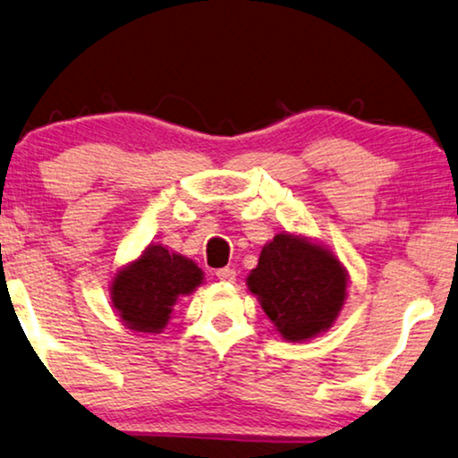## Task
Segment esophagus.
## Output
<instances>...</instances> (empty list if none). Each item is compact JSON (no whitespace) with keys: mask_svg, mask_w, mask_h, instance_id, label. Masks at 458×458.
<instances>
[{"mask_svg":"<svg viewBox=\"0 0 458 458\" xmlns=\"http://www.w3.org/2000/svg\"><path fill=\"white\" fill-rule=\"evenodd\" d=\"M216 279L223 281V284H235V271L233 268H218Z\"/></svg>","mask_w":458,"mask_h":458,"instance_id":"obj_1","label":"esophagus"}]
</instances>
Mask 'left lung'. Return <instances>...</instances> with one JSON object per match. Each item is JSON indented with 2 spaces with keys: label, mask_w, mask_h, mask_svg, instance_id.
Here are the masks:
<instances>
[{
  "label": "left lung",
  "mask_w": 458,
  "mask_h": 458,
  "mask_svg": "<svg viewBox=\"0 0 458 458\" xmlns=\"http://www.w3.org/2000/svg\"><path fill=\"white\" fill-rule=\"evenodd\" d=\"M246 285L285 342H309L334 327L348 300L350 275L312 237L281 231L260 250Z\"/></svg>",
  "instance_id": "obj_1"
}]
</instances>
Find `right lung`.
I'll return each mask as SVG.
<instances>
[{"label":"right lung","instance_id":"right-lung-1","mask_svg":"<svg viewBox=\"0 0 458 458\" xmlns=\"http://www.w3.org/2000/svg\"><path fill=\"white\" fill-rule=\"evenodd\" d=\"M204 284V271L187 256L154 242L110 279L112 310L124 327L141 335L166 329L179 298Z\"/></svg>","mask_w":458,"mask_h":458}]
</instances>
